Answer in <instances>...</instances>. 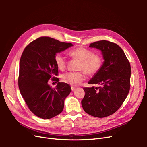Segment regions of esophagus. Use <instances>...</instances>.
Here are the masks:
<instances>
[{
    "label": "esophagus",
    "instance_id": "1",
    "mask_svg": "<svg viewBox=\"0 0 147 147\" xmlns=\"http://www.w3.org/2000/svg\"><path fill=\"white\" fill-rule=\"evenodd\" d=\"M76 88H75V87H74V86H71V90H72V91H75V90H76Z\"/></svg>",
    "mask_w": 147,
    "mask_h": 147
}]
</instances>
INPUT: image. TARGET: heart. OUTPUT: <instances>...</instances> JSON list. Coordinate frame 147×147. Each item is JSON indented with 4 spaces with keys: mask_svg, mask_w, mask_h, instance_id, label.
Here are the masks:
<instances>
[{
    "mask_svg": "<svg viewBox=\"0 0 147 147\" xmlns=\"http://www.w3.org/2000/svg\"><path fill=\"white\" fill-rule=\"evenodd\" d=\"M69 55L74 59L80 61L77 70H82L75 72H67L62 75L63 82L72 86H78L85 78L84 72L88 75H94L99 72L103 63V58L98 54L84 48H78L69 51ZM55 62L59 70H64L67 67L65 57L60 53L55 56Z\"/></svg>",
    "mask_w": 147,
    "mask_h": 147,
    "instance_id": "b5f03b06",
    "label": "heart"
}]
</instances>
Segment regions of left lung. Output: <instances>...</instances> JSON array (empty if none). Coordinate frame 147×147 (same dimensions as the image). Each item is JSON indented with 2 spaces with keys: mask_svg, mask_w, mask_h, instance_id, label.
Listing matches in <instances>:
<instances>
[{
  "mask_svg": "<svg viewBox=\"0 0 147 147\" xmlns=\"http://www.w3.org/2000/svg\"><path fill=\"white\" fill-rule=\"evenodd\" d=\"M90 47L100 50L104 61L88 82L99 86L83 88L85 95L82 105L88 114L104 118L116 112L127 97L131 86V65L116 43L100 40L91 43Z\"/></svg>",
  "mask_w": 147,
  "mask_h": 147,
  "instance_id": "1",
  "label": "left lung"
}]
</instances>
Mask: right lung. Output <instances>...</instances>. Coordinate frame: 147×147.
<instances>
[{
  "label": "right lung",
  "mask_w": 147,
  "mask_h": 147,
  "mask_svg": "<svg viewBox=\"0 0 147 147\" xmlns=\"http://www.w3.org/2000/svg\"><path fill=\"white\" fill-rule=\"evenodd\" d=\"M73 46L48 37H42L30 43L20 61L18 86L29 110L37 117L50 119L63 110L64 100L71 91L69 84L58 82L56 88L48 80L59 82L58 68L55 62L57 53Z\"/></svg>",
  "instance_id": "1"
}]
</instances>
